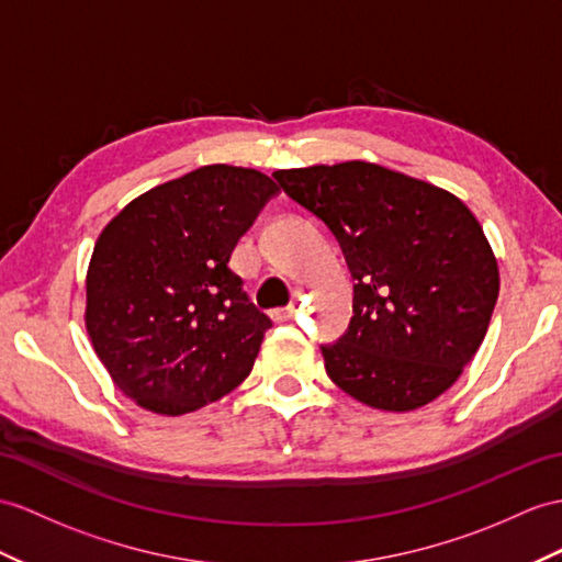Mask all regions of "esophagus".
I'll return each mask as SVG.
<instances>
[{
  "instance_id": "34e87169",
  "label": "esophagus",
  "mask_w": 562,
  "mask_h": 562,
  "mask_svg": "<svg viewBox=\"0 0 562 562\" xmlns=\"http://www.w3.org/2000/svg\"><path fill=\"white\" fill-rule=\"evenodd\" d=\"M293 314H295V303H291L289 307L271 310V319H273V322H285V319H291Z\"/></svg>"
}]
</instances>
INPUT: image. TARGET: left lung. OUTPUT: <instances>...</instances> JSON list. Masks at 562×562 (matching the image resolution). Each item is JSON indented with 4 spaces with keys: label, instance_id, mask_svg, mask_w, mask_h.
<instances>
[{
    "label": "left lung",
    "instance_id": "left-lung-1",
    "mask_svg": "<svg viewBox=\"0 0 562 562\" xmlns=\"http://www.w3.org/2000/svg\"><path fill=\"white\" fill-rule=\"evenodd\" d=\"M344 250L352 317L322 346L334 384L369 407L407 413L456 384L486 336L498 265L464 204L369 161L273 173Z\"/></svg>",
    "mask_w": 562,
    "mask_h": 562
}]
</instances>
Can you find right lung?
<instances>
[{"mask_svg":"<svg viewBox=\"0 0 562 562\" xmlns=\"http://www.w3.org/2000/svg\"><path fill=\"white\" fill-rule=\"evenodd\" d=\"M279 186L212 164L147 190L100 234L86 326L114 384L157 415L224 398L250 374L271 319L228 259Z\"/></svg>","mask_w":562,"mask_h":562,"instance_id":"add662e5","label":"right lung"}]
</instances>
